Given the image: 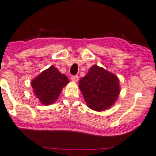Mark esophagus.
<instances>
[{
  "label": "esophagus",
  "instance_id": "1",
  "mask_svg": "<svg viewBox=\"0 0 156 156\" xmlns=\"http://www.w3.org/2000/svg\"><path fill=\"white\" fill-rule=\"evenodd\" d=\"M71 79L74 81H78V79H79V77H78V75H72Z\"/></svg>",
  "mask_w": 156,
  "mask_h": 156
}]
</instances>
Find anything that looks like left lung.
Here are the masks:
<instances>
[{
    "instance_id": "1",
    "label": "left lung",
    "mask_w": 156,
    "mask_h": 156,
    "mask_svg": "<svg viewBox=\"0 0 156 156\" xmlns=\"http://www.w3.org/2000/svg\"><path fill=\"white\" fill-rule=\"evenodd\" d=\"M79 87L87 106L97 111L110 108L120 94L118 78L98 66L81 78Z\"/></svg>"
}]
</instances>
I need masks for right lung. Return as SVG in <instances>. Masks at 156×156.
Wrapping results in <instances>:
<instances>
[{
  "mask_svg": "<svg viewBox=\"0 0 156 156\" xmlns=\"http://www.w3.org/2000/svg\"><path fill=\"white\" fill-rule=\"evenodd\" d=\"M67 76L50 66L32 81L34 94L44 105H49L58 99L62 87L69 83Z\"/></svg>",
  "mask_w": 156,
  "mask_h": 156,
  "instance_id": "obj_1",
  "label": "right lung"
}]
</instances>
